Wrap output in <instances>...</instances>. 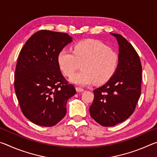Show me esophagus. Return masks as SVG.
Returning <instances> with one entry per match:
<instances>
[{"label": "esophagus", "instance_id": "obj_1", "mask_svg": "<svg viewBox=\"0 0 157 157\" xmlns=\"http://www.w3.org/2000/svg\"><path fill=\"white\" fill-rule=\"evenodd\" d=\"M77 92H83L84 91V89H82V88H80V87H76L75 88Z\"/></svg>", "mask_w": 157, "mask_h": 157}]
</instances>
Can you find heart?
I'll use <instances>...</instances> for the list:
<instances>
[{
    "mask_svg": "<svg viewBox=\"0 0 157 157\" xmlns=\"http://www.w3.org/2000/svg\"><path fill=\"white\" fill-rule=\"evenodd\" d=\"M57 62L61 71L71 76L82 63V70L71 76L73 83L85 86L107 82L116 71L118 56L107 45L95 39L79 41L74 45L73 52L63 49L59 52Z\"/></svg>",
    "mask_w": 157,
    "mask_h": 157,
    "instance_id": "b5f03b06",
    "label": "heart"
}]
</instances>
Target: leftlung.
Returning a JSON list of instances; mask_svg holds the SVG:
<instances>
[{
  "mask_svg": "<svg viewBox=\"0 0 157 157\" xmlns=\"http://www.w3.org/2000/svg\"><path fill=\"white\" fill-rule=\"evenodd\" d=\"M119 46L118 65L107 83L94 91L90 115L104 127H113L127 120L140 98L142 66L138 53L121 34L110 33Z\"/></svg>",
  "mask_w": 157,
  "mask_h": 157,
  "instance_id": "1",
  "label": "left lung"
}]
</instances>
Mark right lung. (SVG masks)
Listing matches in <instances>:
<instances>
[{"mask_svg": "<svg viewBox=\"0 0 157 157\" xmlns=\"http://www.w3.org/2000/svg\"><path fill=\"white\" fill-rule=\"evenodd\" d=\"M68 34L39 30L26 41L18 55L14 89L21 109L33 123L57 124L66 113V102L75 94L60 71L59 52L72 41Z\"/></svg>", "mask_w": 157, "mask_h": 157, "instance_id": "obj_1", "label": "right lung"}]
</instances>
